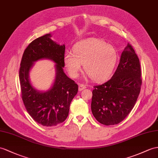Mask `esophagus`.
Segmentation results:
<instances>
[{"instance_id":"34e87169","label":"esophagus","mask_w":158,"mask_h":158,"mask_svg":"<svg viewBox=\"0 0 158 158\" xmlns=\"http://www.w3.org/2000/svg\"><path fill=\"white\" fill-rule=\"evenodd\" d=\"M86 88V85H84V84H80L78 86V89L80 91H82L84 89H85Z\"/></svg>"}]
</instances>
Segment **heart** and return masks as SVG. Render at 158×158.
Masks as SVG:
<instances>
[{"instance_id": "1", "label": "heart", "mask_w": 158, "mask_h": 158, "mask_svg": "<svg viewBox=\"0 0 158 158\" xmlns=\"http://www.w3.org/2000/svg\"><path fill=\"white\" fill-rule=\"evenodd\" d=\"M118 53L114 46L98 38H89L76 43L73 52H65L64 64L72 78H77L82 63L86 75L96 82L106 79L117 63Z\"/></svg>"}]
</instances>
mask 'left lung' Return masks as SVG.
Instances as JSON below:
<instances>
[{
	"label": "left lung",
	"instance_id": "8db88e82",
	"mask_svg": "<svg viewBox=\"0 0 158 158\" xmlns=\"http://www.w3.org/2000/svg\"><path fill=\"white\" fill-rule=\"evenodd\" d=\"M139 60L132 46L123 51L113 77L101 85L94 86L91 110L101 124L113 125L123 121L133 109L141 86Z\"/></svg>",
	"mask_w": 158,
	"mask_h": 158
}]
</instances>
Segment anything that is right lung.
<instances>
[{"label":"right lung","mask_w":158,"mask_h":158,"mask_svg":"<svg viewBox=\"0 0 158 158\" xmlns=\"http://www.w3.org/2000/svg\"><path fill=\"white\" fill-rule=\"evenodd\" d=\"M51 33L37 38L27 47L19 70L22 99L25 108L37 123L45 127L63 123L68 116L70 105L78 90V84L64 72L65 45L57 44ZM52 60L56 64V76L52 87L47 91L36 89L30 83L29 72L34 62Z\"/></svg>","instance_id":"add662e5"}]
</instances>
